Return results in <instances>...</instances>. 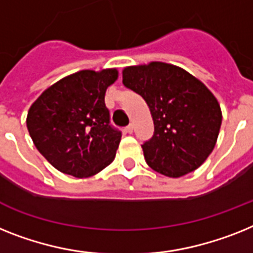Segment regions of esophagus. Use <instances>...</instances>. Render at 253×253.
I'll list each match as a JSON object with an SVG mask.
<instances>
[{
    "instance_id": "1",
    "label": "esophagus",
    "mask_w": 253,
    "mask_h": 253,
    "mask_svg": "<svg viewBox=\"0 0 253 253\" xmlns=\"http://www.w3.org/2000/svg\"><path fill=\"white\" fill-rule=\"evenodd\" d=\"M125 131H126V133H129V134H131V133H133V125L129 124L128 126L125 128Z\"/></svg>"
}]
</instances>
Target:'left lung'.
Segmentation results:
<instances>
[{"instance_id": "obj_1", "label": "left lung", "mask_w": 253, "mask_h": 253, "mask_svg": "<svg viewBox=\"0 0 253 253\" xmlns=\"http://www.w3.org/2000/svg\"><path fill=\"white\" fill-rule=\"evenodd\" d=\"M123 84L145 99L154 120V135L142 145L146 163L173 178L199 168L214 149L222 122L208 87L163 62L126 67Z\"/></svg>"}]
</instances>
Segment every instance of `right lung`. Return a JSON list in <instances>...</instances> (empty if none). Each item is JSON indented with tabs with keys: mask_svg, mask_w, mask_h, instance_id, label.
Listing matches in <instances>:
<instances>
[{
	"mask_svg": "<svg viewBox=\"0 0 253 253\" xmlns=\"http://www.w3.org/2000/svg\"><path fill=\"white\" fill-rule=\"evenodd\" d=\"M116 79V68L80 71L47 87L31 106L29 135L54 168L84 178L114 162L122 131L110 123L104 94Z\"/></svg>",
	"mask_w": 253,
	"mask_h": 253,
	"instance_id": "obj_1",
	"label": "right lung"
}]
</instances>
